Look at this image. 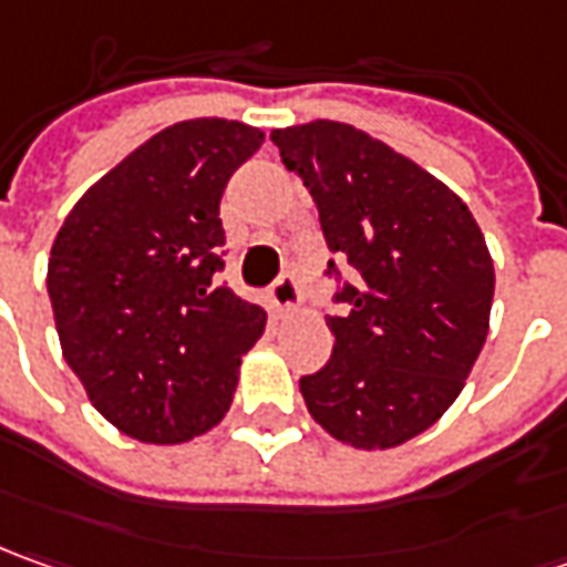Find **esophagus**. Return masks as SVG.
<instances>
[{"instance_id":"esophagus-1","label":"esophagus","mask_w":567,"mask_h":567,"mask_svg":"<svg viewBox=\"0 0 567 567\" xmlns=\"http://www.w3.org/2000/svg\"><path fill=\"white\" fill-rule=\"evenodd\" d=\"M269 298H272V307L279 310V313H291V310H298V303H301V285L298 279L291 276V272H282L272 288H269Z\"/></svg>"}]
</instances>
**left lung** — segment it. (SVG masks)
Returning <instances> with one entry per match:
<instances>
[{"label": "left lung", "mask_w": 567, "mask_h": 567, "mask_svg": "<svg viewBox=\"0 0 567 567\" xmlns=\"http://www.w3.org/2000/svg\"><path fill=\"white\" fill-rule=\"evenodd\" d=\"M320 209L342 282L329 363L301 377L310 417L354 449L414 440L458 399L489 332L493 257L455 190L367 131L310 122L269 134ZM336 260L329 276L342 279Z\"/></svg>", "instance_id": "left-lung-1"}]
</instances>
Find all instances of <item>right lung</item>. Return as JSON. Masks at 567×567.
<instances>
[{"label": "right lung", "mask_w": 567, "mask_h": 567, "mask_svg": "<svg viewBox=\"0 0 567 567\" xmlns=\"http://www.w3.org/2000/svg\"><path fill=\"white\" fill-rule=\"evenodd\" d=\"M264 131L190 118L74 204L50 254L52 317L87 399L125 436L175 445L225 417L266 310L219 279V200Z\"/></svg>", "instance_id": "obj_1"}]
</instances>
